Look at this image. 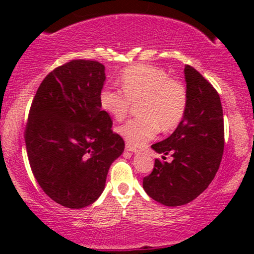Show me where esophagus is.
<instances>
[{
    "label": "esophagus",
    "instance_id": "1",
    "mask_svg": "<svg viewBox=\"0 0 254 254\" xmlns=\"http://www.w3.org/2000/svg\"><path fill=\"white\" fill-rule=\"evenodd\" d=\"M125 149H126V150H127V151L134 152V154H137V152H138V150H137V149H136V148L131 147V145H129V144H126V148H125Z\"/></svg>",
    "mask_w": 254,
    "mask_h": 254
}]
</instances>
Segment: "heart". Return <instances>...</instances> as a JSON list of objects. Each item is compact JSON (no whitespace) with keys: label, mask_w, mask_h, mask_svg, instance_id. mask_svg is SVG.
<instances>
[{"label":"heart","mask_w":254,"mask_h":254,"mask_svg":"<svg viewBox=\"0 0 254 254\" xmlns=\"http://www.w3.org/2000/svg\"><path fill=\"white\" fill-rule=\"evenodd\" d=\"M121 89L105 86L99 93L104 112L123 120L131 104H137L136 119L128 120L117 128L118 134L131 147H143L159 129L170 130L182 123L187 109L185 85L169 78L166 71L149 64L127 68L120 78Z\"/></svg>","instance_id":"heart-1"}]
</instances>
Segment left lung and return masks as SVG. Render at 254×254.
<instances>
[{"instance_id":"obj_1","label":"left lung","mask_w":254,"mask_h":254,"mask_svg":"<svg viewBox=\"0 0 254 254\" xmlns=\"http://www.w3.org/2000/svg\"><path fill=\"white\" fill-rule=\"evenodd\" d=\"M184 74L185 116L168 138L151 145L158 154H171L173 159L171 163L156 159L152 172L143 178L145 193L169 207L190 202L209 186L220 168L224 149L220 96L193 67L185 65Z\"/></svg>"}]
</instances>
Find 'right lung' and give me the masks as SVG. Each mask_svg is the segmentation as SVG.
Instances as JSON below:
<instances>
[{"label": "right lung", "mask_w": 254, "mask_h": 254, "mask_svg": "<svg viewBox=\"0 0 254 254\" xmlns=\"http://www.w3.org/2000/svg\"><path fill=\"white\" fill-rule=\"evenodd\" d=\"M105 79L104 64L72 60L45 77L30 109L25 144L34 178L52 200L71 209L98 199L125 149L99 104Z\"/></svg>", "instance_id": "add662e5"}]
</instances>
